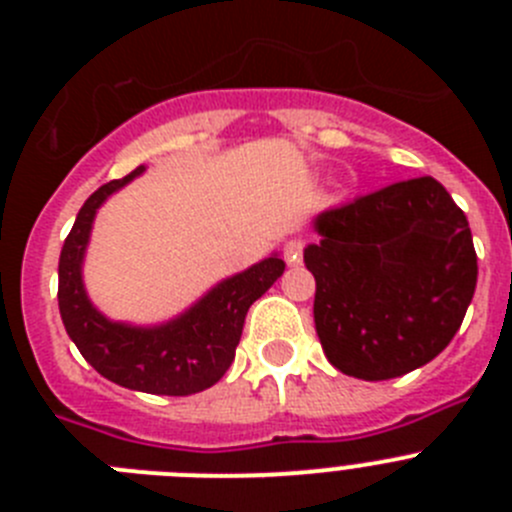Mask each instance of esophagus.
<instances>
[{"label": "esophagus", "instance_id": "1", "mask_svg": "<svg viewBox=\"0 0 512 512\" xmlns=\"http://www.w3.org/2000/svg\"><path fill=\"white\" fill-rule=\"evenodd\" d=\"M284 261L289 266H295L302 261V241L300 238H292V241L284 243Z\"/></svg>", "mask_w": 512, "mask_h": 512}]
</instances>
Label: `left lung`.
<instances>
[{"mask_svg": "<svg viewBox=\"0 0 512 512\" xmlns=\"http://www.w3.org/2000/svg\"><path fill=\"white\" fill-rule=\"evenodd\" d=\"M305 248L328 361L366 382L402 377L456 336L477 287L467 215L420 176L320 212Z\"/></svg>", "mask_w": 512, "mask_h": 512, "instance_id": "left-lung-1", "label": "left lung"}]
</instances>
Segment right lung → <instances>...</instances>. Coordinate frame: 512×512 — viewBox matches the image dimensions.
I'll use <instances>...</instances> for the list:
<instances>
[{
    "label": "right lung",
    "instance_id": "obj_1",
    "mask_svg": "<svg viewBox=\"0 0 512 512\" xmlns=\"http://www.w3.org/2000/svg\"><path fill=\"white\" fill-rule=\"evenodd\" d=\"M143 171L146 166H138L128 176L107 182L79 210L58 259V310L69 338L104 379L148 395H194L228 372L248 307L282 277L284 261L271 253L269 259L225 277L166 323L110 320L89 300L84 256L99 207Z\"/></svg>",
    "mask_w": 512,
    "mask_h": 512
}]
</instances>
